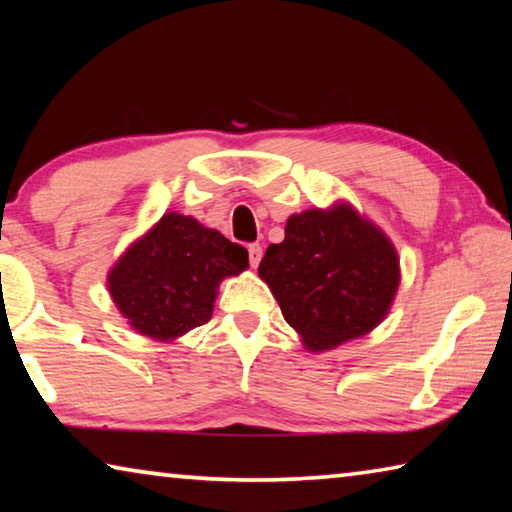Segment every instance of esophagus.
Listing matches in <instances>:
<instances>
[{
	"label": "esophagus",
	"instance_id": "esophagus-1",
	"mask_svg": "<svg viewBox=\"0 0 512 512\" xmlns=\"http://www.w3.org/2000/svg\"><path fill=\"white\" fill-rule=\"evenodd\" d=\"M262 255H264V250H262V246H259V244H250L248 246V259H250V266H253V268H257Z\"/></svg>",
	"mask_w": 512,
	"mask_h": 512
}]
</instances>
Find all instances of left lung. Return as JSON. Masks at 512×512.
Listing matches in <instances>:
<instances>
[{
    "mask_svg": "<svg viewBox=\"0 0 512 512\" xmlns=\"http://www.w3.org/2000/svg\"><path fill=\"white\" fill-rule=\"evenodd\" d=\"M257 273L311 352L359 339L386 318L400 287V257L381 228L350 203L289 216Z\"/></svg>",
    "mask_w": 512,
    "mask_h": 512,
    "instance_id": "1",
    "label": "left lung"
}]
</instances>
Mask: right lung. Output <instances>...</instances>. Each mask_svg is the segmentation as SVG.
I'll use <instances>...</instances> for the list:
<instances>
[{
  "label": "right lung",
  "mask_w": 512,
  "mask_h": 512,
  "mask_svg": "<svg viewBox=\"0 0 512 512\" xmlns=\"http://www.w3.org/2000/svg\"><path fill=\"white\" fill-rule=\"evenodd\" d=\"M248 268V250L192 216L167 212L108 273V291L137 334L171 343L212 318L219 284Z\"/></svg>",
  "instance_id": "right-lung-1"
}]
</instances>
